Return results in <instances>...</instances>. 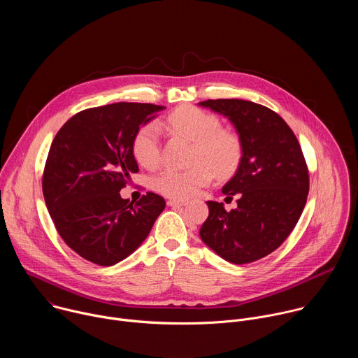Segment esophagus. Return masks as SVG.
<instances>
[{
    "label": "esophagus",
    "instance_id": "1",
    "mask_svg": "<svg viewBox=\"0 0 358 358\" xmlns=\"http://www.w3.org/2000/svg\"><path fill=\"white\" fill-rule=\"evenodd\" d=\"M167 206L169 207H184V206H187V201L185 199H174V198H171V199L167 201Z\"/></svg>",
    "mask_w": 358,
    "mask_h": 358
}]
</instances>
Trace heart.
Returning <instances> with one entry per match:
<instances>
[{"label": "heart", "mask_w": 358, "mask_h": 358, "mask_svg": "<svg viewBox=\"0 0 358 358\" xmlns=\"http://www.w3.org/2000/svg\"><path fill=\"white\" fill-rule=\"evenodd\" d=\"M159 124L194 143V164L189 169H166L152 178V188L160 194L178 199L189 198L211 182L215 171L227 176L236 169L242 155L241 141L236 134L222 130L215 116L192 106H181ZM131 150L140 166L155 169L160 162V127L156 123L141 126L133 138Z\"/></svg>", "instance_id": "b5f03b06"}]
</instances>
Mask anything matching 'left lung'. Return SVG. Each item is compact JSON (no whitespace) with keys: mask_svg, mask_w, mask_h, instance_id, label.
<instances>
[{"mask_svg":"<svg viewBox=\"0 0 358 358\" xmlns=\"http://www.w3.org/2000/svg\"><path fill=\"white\" fill-rule=\"evenodd\" d=\"M229 120L242 147L234 177L222 187L238 208L207 201L202 242L231 264L258 261L279 248L296 227L309 194V171L300 144L273 110L241 99L199 101Z\"/></svg>","mask_w":358,"mask_h":358,"instance_id":"left-lung-1","label":"left lung"}]
</instances>
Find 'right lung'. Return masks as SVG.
<instances>
[{
  "instance_id": "right-lung-1",
  "label": "right lung",
  "mask_w": 358,
  "mask_h": 358,
  "mask_svg": "<svg viewBox=\"0 0 358 358\" xmlns=\"http://www.w3.org/2000/svg\"><path fill=\"white\" fill-rule=\"evenodd\" d=\"M163 106L113 103L71 117L50 144L42 191L57 231L78 255L100 266L126 259L147 238L166 207L147 192L136 203L120 196L138 171L137 130Z\"/></svg>"
}]
</instances>
